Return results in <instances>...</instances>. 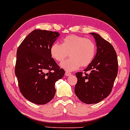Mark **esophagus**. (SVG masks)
<instances>
[{"label":"esophagus","mask_w":130,"mask_h":130,"mask_svg":"<svg viewBox=\"0 0 130 130\" xmlns=\"http://www.w3.org/2000/svg\"><path fill=\"white\" fill-rule=\"evenodd\" d=\"M70 75H71V73H69V72H66L65 73V76H69Z\"/></svg>","instance_id":"esophagus-1"}]
</instances>
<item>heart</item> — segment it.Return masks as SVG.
Instances as JSON below:
<instances>
[{"instance_id": "obj_1", "label": "heart", "mask_w": 130, "mask_h": 130, "mask_svg": "<svg viewBox=\"0 0 130 130\" xmlns=\"http://www.w3.org/2000/svg\"><path fill=\"white\" fill-rule=\"evenodd\" d=\"M50 53L52 57L59 62L65 60L69 54L70 59L61 66L68 71L76 70L80 66H88L94 59L96 53L94 42L89 39L76 35L65 37L61 44L55 42L51 45Z\"/></svg>"}]
</instances>
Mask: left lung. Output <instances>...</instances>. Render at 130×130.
Returning <instances> with one entry per match:
<instances>
[{
    "instance_id": "8db88e82",
    "label": "left lung",
    "mask_w": 130,
    "mask_h": 130,
    "mask_svg": "<svg viewBox=\"0 0 130 130\" xmlns=\"http://www.w3.org/2000/svg\"><path fill=\"white\" fill-rule=\"evenodd\" d=\"M94 37L97 53L93 62L82 72L76 73L77 81L74 92L86 104L98 103L109 96L118 74V62L113 45L96 33ZM89 72V74L86 73Z\"/></svg>"
}]
</instances>
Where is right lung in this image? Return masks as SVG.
<instances>
[{"instance_id": "right-lung-1", "label": "right lung", "mask_w": 130, "mask_h": 130, "mask_svg": "<svg viewBox=\"0 0 130 130\" xmlns=\"http://www.w3.org/2000/svg\"><path fill=\"white\" fill-rule=\"evenodd\" d=\"M59 36L57 32L36 29L17 49L15 74L20 91L33 103L45 105L51 101L56 82L64 75L50 53Z\"/></svg>"}]
</instances>
